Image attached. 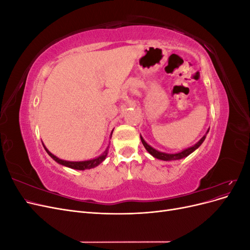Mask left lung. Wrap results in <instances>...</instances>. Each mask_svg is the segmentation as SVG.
I'll list each match as a JSON object with an SVG mask.
<instances>
[{"label":"left lung","instance_id":"left-lung-1","mask_svg":"<svg viewBox=\"0 0 250 250\" xmlns=\"http://www.w3.org/2000/svg\"><path fill=\"white\" fill-rule=\"evenodd\" d=\"M208 130H209V128L208 129L207 133L204 134L203 137H202L197 143H196L194 146L188 147V148H187V149H185V150H183V151H180V152H177V153H165V152H161V151H158V150L154 149L153 147H151L150 145H148V144L145 142V140H144V139L142 138V135H141V141H142V143H143L144 147L146 148V150L148 151V152H149L151 155H152L153 157L157 158V160L168 161V162H169V161H176V160H181V158L187 157L188 155H190L192 152H194V151H195L196 149H198V148L200 147L201 144L204 142V140H206L207 134H208Z\"/></svg>","mask_w":250,"mask_h":250}]
</instances>
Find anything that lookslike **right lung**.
<instances>
[{
  "instance_id": "add662e5",
  "label": "right lung",
  "mask_w": 250,
  "mask_h": 250,
  "mask_svg": "<svg viewBox=\"0 0 250 250\" xmlns=\"http://www.w3.org/2000/svg\"><path fill=\"white\" fill-rule=\"evenodd\" d=\"M112 134V132H111ZM110 134V135H111ZM111 138V137H110ZM43 145V144H42ZM44 147V150L47 151V153L54 160L56 163L62 165V166H65V167L67 168H71V169H75V170H86V169H93L95 167H97V166H99L105 158H106L107 156V153H108V147L106 148V150L104 151V152L100 155L98 156L96 158H93V160H88V161H82V162H70V161H63V160H60V158H58L57 156H55L54 154H52L50 151L46 148V146L43 145Z\"/></svg>"
}]
</instances>
